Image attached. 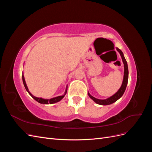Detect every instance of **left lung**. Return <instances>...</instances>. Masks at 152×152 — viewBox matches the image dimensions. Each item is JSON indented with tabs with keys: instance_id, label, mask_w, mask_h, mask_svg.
Instances as JSON below:
<instances>
[{
	"instance_id": "obj_1",
	"label": "left lung",
	"mask_w": 152,
	"mask_h": 152,
	"mask_svg": "<svg viewBox=\"0 0 152 152\" xmlns=\"http://www.w3.org/2000/svg\"><path fill=\"white\" fill-rule=\"evenodd\" d=\"M116 49L117 51L120 53V55H121V56L122 59V62L124 63V78H123L122 84L121 85V87H120V89L118 90V91L115 94H114L113 96H110V98H108L107 99H99L93 97V96H91L88 92V95L90 97V98L93 99L96 103H97L98 104L108 105V104H111L113 103L114 102H117L118 99H120L122 97V95L124 93V92H125V91H126V89L127 82H128V78H129V71H128L127 63V61L125 59V57H124V54L122 52V50L121 49H119L118 48H116Z\"/></svg>"
}]
</instances>
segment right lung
I'll return each instance as SVG.
<instances>
[{
	"label": "right lung",
	"mask_w": 152,
	"mask_h": 152,
	"mask_svg": "<svg viewBox=\"0 0 152 152\" xmlns=\"http://www.w3.org/2000/svg\"><path fill=\"white\" fill-rule=\"evenodd\" d=\"M22 79H23V84H24V86L25 87L26 91L28 92V93H29V94L35 101H37V102H39V103H41V104H53V103H57V102H59V101H61L64 98V96H65L66 95V94L67 88H68L67 86H66V90H65V93H64V94L62 95V96H57V97H54V98H50V99H44V98H42L35 97V96H34L33 94H31V93L29 91V90L28 89V87H27L26 84V82H25V77H24V75H23H23H22Z\"/></svg>",
	"instance_id": "add662e5"
}]
</instances>
